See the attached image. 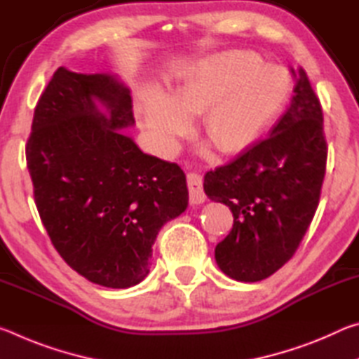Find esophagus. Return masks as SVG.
<instances>
[{
    "label": "esophagus",
    "instance_id": "esophagus-1",
    "mask_svg": "<svg viewBox=\"0 0 359 359\" xmlns=\"http://www.w3.org/2000/svg\"><path fill=\"white\" fill-rule=\"evenodd\" d=\"M188 194H190V204L198 205L205 201V193L203 190V177L198 174H188Z\"/></svg>",
    "mask_w": 359,
    "mask_h": 359
}]
</instances>
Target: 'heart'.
<instances>
[{
    "label": "heart",
    "instance_id": "heart-1",
    "mask_svg": "<svg viewBox=\"0 0 359 359\" xmlns=\"http://www.w3.org/2000/svg\"><path fill=\"white\" fill-rule=\"evenodd\" d=\"M291 93V79L280 66L264 65L258 53L226 50L191 66L169 95L142 90L145 131L158 155L171 154L188 126L184 115L201 114V130L217 149L241 154L269 128Z\"/></svg>",
    "mask_w": 359,
    "mask_h": 359
}]
</instances>
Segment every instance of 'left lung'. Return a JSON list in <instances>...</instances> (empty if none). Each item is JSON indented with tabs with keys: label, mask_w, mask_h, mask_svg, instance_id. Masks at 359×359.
Listing matches in <instances>:
<instances>
[{
	"label": "left lung",
	"mask_w": 359,
	"mask_h": 359,
	"mask_svg": "<svg viewBox=\"0 0 359 359\" xmlns=\"http://www.w3.org/2000/svg\"><path fill=\"white\" fill-rule=\"evenodd\" d=\"M291 74L293 100L269 137L204 175L209 199L233 212V229L217 244L215 259L239 282L280 269L318 208L327 156L323 112L306 71L291 68Z\"/></svg>",
	"instance_id": "1"
}]
</instances>
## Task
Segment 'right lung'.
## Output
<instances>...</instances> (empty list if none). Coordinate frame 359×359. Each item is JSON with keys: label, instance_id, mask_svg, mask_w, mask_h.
Listing matches in <instances>:
<instances>
[{"label": "right lung", "instance_id": "1", "mask_svg": "<svg viewBox=\"0 0 359 359\" xmlns=\"http://www.w3.org/2000/svg\"><path fill=\"white\" fill-rule=\"evenodd\" d=\"M131 92L111 72L58 68L34 109L27 166L53 247L87 280L130 288L149 274L151 245L188 205L175 163L144 154Z\"/></svg>", "mask_w": 359, "mask_h": 359}]
</instances>
